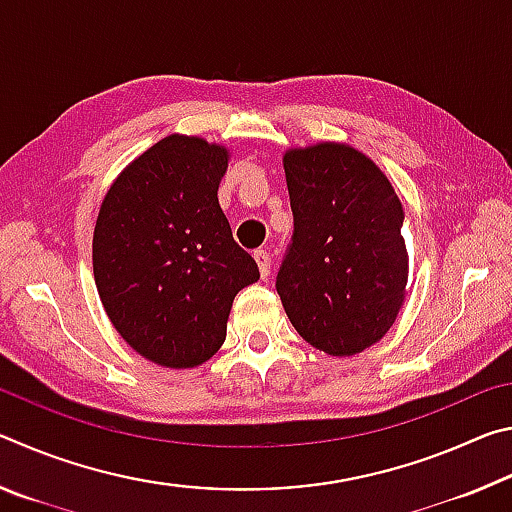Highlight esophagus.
<instances>
[{
	"instance_id": "34e87169",
	"label": "esophagus",
	"mask_w": 512,
	"mask_h": 512,
	"mask_svg": "<svg viewBox=\"0 0 512 512\" xmlns=\"http://www.w3.org/2000/svg\"><path fill=\"white\" fill-rule=\"evenodd\" d=\"M255 262L259 266V273H262V277L266 280L268 275H271V253H266V250H255Z\"/></svg>"
}]
</instances>
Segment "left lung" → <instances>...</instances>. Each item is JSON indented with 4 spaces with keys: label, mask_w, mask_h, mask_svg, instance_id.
<instances>
[{
    "label": "left lung",
    "mask_w": 512,
    "mask_h": 512,
    "mask_svg": "<svg viewBox=\"0 0 512 512\" xmlns=\"http://www.w3.org/2000/svg\"><path fill=\"white\" fill-rule=\"evenodd\" d=\"M284 171L293 235L275 289L302 339L350 357L400 314L409 277L402 203L377 164L345 144L289 151Z\"/></svg>",
    "instance_id": "8db88e82"
}]
</instances>
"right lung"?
Returning <instances> with one entry per match:
<instances>
[{"label":"right lung","mask_w":512,"mask_h":512,"mask_svg":"<svg viewBox=\"0 0 512 512\" xmlns=\"http://www.w3.org/2000/svg\"><path fill=\"white\" fill-rule=\"evenodd\" d=\"M228 151L169 135L121 171L94 228V280L135 352L194 368L225 341L237 293L259 280L219 205Z\"/></svg>","instance_id":"right-lung-1"}]
</instances>
